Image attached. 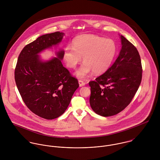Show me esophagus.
I'll return each instance as SVG.
<instances>
[{
  "mask_svg": "<svg viewBox=\"0 0 160 160\" xmlns=\"http://www.w3.org/2000/svg\"><path fill=\"white\" fill-rule=\"evenodd\" d=\"M78 82H79V87H82V86H85V84H86V83L84 82H83L82 81H81V80H79Z\"/></svg>",
  "mask_w": 160,
  "mask_h": 160,
  "instance_id": "1",
  "label": "esophagus"
}]
</instances>
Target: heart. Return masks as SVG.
I'll return each instance as SVG.
<instances>
[{
    "label": "heart",
    "mask_w": 160,
    "mask_h": 160,
    "mask_svg": "<svg viewBox=\"0 0 160 160\" xmlns=\"http://www.w3.org/2000/svg\"><path fill=\"white\" fill-rule=\"evenodd\" d=\"M117 47L114 41L97 35L86 34L76 37L72 47L65 48L63 58L66 65L75 68L81 62L84 63L75 72L76 77L85 79L92 72L102 74L110 67L114 59Z\"/></svg>",
    "instance_id": "obj_1"
}]
</instances>
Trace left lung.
<instances>
[{"label": "left lung", "mask_w": 160, "mask_h": 160, "mask_svg": "<svg viewBox=\"0 0 160 160\" xmlns=\"http://www.w3.org/2000/svg\"><path fill=\"white\" fill-rule=\"evenodd\" d=\"M119 37L121 48L114 63L89 82L92 109L105 117L122 111L131 103L142 80V68L137 48L123 36Z\"/></svg>", "instance_id": "obj_1"}]
</instances>
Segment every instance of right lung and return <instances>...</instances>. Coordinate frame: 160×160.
<instances>
[{"instance_id":"obj_1","label":"right lung","mask_w":160,"mask_h":160,"mask_svg":"<svg viewBox=\"0 0 160 160\" xmlns=\"http://www.w3.org/2000/svg\"><path fill=\"white\" fill-rule=\"evenodd\" d=\"M65 34L55 32L41 36L22 50L15 70V79L23 102L34 114L53 119L63 114L79 88L77 79L62 63L63 50L56 57L44 60L39 54L57 47Z\"/></svg>"}]
</instances>
